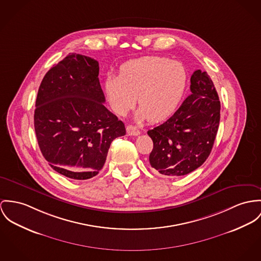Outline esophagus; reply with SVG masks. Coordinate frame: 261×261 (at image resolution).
I'll list each match as a JSON object with an SVG mask.
<instances>
[{
    "mask_svg": "<svg viewBox=\"0 0 261 261\" xmlns=\"http://www.w3.org/2000/svg\"><path fill=\"white\" fill-rule=\"evenodd\" d=\"M126 130H127V133H128L129 135H131V136H138L141 133L140 130H139L137 127L132 126V125H128L127 128H126Z\"/></svg>",
    "mask_w": 261,
    "mask_h": 261,
    "instance_id": "obj_1",
    "label": "esophagus"
}]
</instances>
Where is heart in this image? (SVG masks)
<instances>
[{
	"mask_svg": "<svg viewBox=\"0 0 261 261\" xmlns=\"http://www.w3.org/2000/svg\"><path fill=\"white\" fill-rule=\"evenodd\" d=\"M187 84L188 72L180 62L152 56L125 62L119 76L109 75L104 87L110 107L117 115L125 116L138 97L136 121L161 122L178 110Z\"/></svg>",
	"mask_w": 261,
	"mask_h": 261,
	"instance_id": "b5f03b06",
	"label": "heart"
}]
</instances>
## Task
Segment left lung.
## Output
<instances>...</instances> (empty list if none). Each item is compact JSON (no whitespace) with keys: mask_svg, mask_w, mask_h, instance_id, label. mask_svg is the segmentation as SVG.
Wrapping results in <instances>:
<instances>
[{"mask_svg":"<svg viewBox=\"0 0 261 261\" xmlns=\"http://www.w3.org/2000/svg\"><path fill=\"white\" fill-rule=\"evenodd\" d=\"M191 91L168 120L148 131L153 140L151 166L168 177L195 171L211 154L219 130L221 102L206 71L191 76Z\"/></svg>","mask_w":261,"mask_h":261,"instance_id":"1","label":"left lung"}]
</instances>
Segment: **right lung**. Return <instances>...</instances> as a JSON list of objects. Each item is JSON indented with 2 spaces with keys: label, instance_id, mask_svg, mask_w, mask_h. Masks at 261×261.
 Wrapping results in <instances>:
<instances>
[{
  "label": "right lung",
  "instance_id": "1",
  "mask_svg": "<svg viewBox=\"0 0 261 261\" xmlns=\"http://www.w3.org/2000/svg\"><path fill=\"white\" fill-rule=\"evenodd\" d=\"M97 60L69 54L40 83L35 131L49 166L73 180H87L103 168L111 142L124 136V123L105 106Z\"/></svg>",
  "mask_w": 261,
  "mask_h": 261
}]
</instances>
